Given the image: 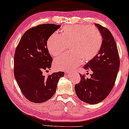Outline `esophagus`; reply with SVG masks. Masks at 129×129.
Returning <instances> with one entry per match:
<instances>
[{
    "instance_id": "34e87169",
    "label": "esophagus",
    "mask_w": 129,
    "mask_h": 129,
    "mask_svg": "<svg viewBox=\"0 0 129 129\" xmlns=\"http://www.w3.org/2000/svg\"><path fill=\"white\" fill-rule=\"evenodd\" d=\"M65 73H66V74H70V71H65Z\"/></svg>"
}]
</instances>
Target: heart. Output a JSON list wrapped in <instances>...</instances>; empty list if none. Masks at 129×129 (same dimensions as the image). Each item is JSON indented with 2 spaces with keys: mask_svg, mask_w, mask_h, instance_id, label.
Instances as JSON below:
<instances>
[{
  "mask_svg": "<svg viewBox=\"0 0 129 129\" xmlns=\"http://www.w3.org/2000/svg\"><path fill=\"white\" fill-rule=\"evenodd\" d=\"M102 42L101 33L95 27L66 26L60 35L54 33L48 38L47 48L51 55L56 58L63 54L69 46L73 53L57 58L54 62L55 69L67 70L79 66L83 60L92 59L100 51Z\"/></svg>",
  "mask_w": 129,
  "mask_h": 129,
  "instance_id": "1",
  "label": "heart"
}]
</instances>
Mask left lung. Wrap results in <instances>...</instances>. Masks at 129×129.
Masks as SVG:
<instances>
[{
  "label": "left lung",
  "mask_w": 129,
  "mask_h": 129,
  "mask_svg": "<svg viewBox=\"0 0 129 129\" xmlns=\"http://www.w3.org/2000/svg\"><path fill=\"white\" fill-rule=\"evenodd\" d=\"M95 25L102 35V45L96 55L83 67L92 74L90 79L80 74L81 81L75 85L78 97L91 105L101 102L108 96L114 86L120 64L117 44L111 33L100 24Z\"/></svg>",
  "instance_id": "obj_1"
}]
</instances>
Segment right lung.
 Here are the masks:
<instances>
[{
    "mask_svg": "<svg viewBox=\"0 0 129 129\" xmlns=\"http://www.w3.org/2000/svg\"><path fill=\"white\" fill-rule=\"evenodd\" d=\"M60 25L43 24L33 27L22 36L14 55V76L23 94L31 102H46L56 91L64 72L53 73L45 77L44 70H50L52 58L48 53L47 41Z\"/></svg>",
    "mask_w": 129,
    "mask_h": 129,
    "instance_id": "1",
    "label": "right lung"
}]
</instances>
